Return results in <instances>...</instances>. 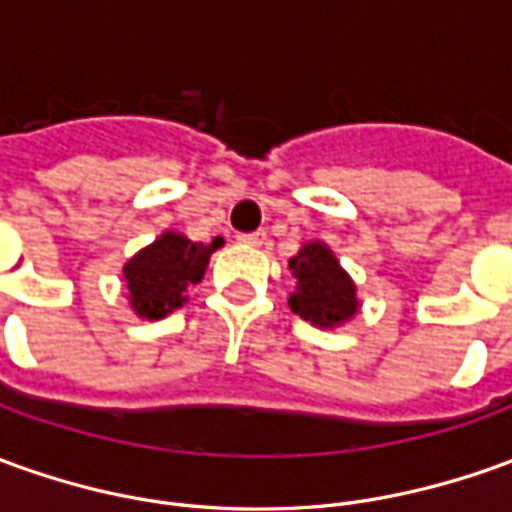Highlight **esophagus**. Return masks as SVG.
Segmentation results:
<instances>
[{
    "label": "esophagus",
    "instance_id": "esophagus-1",
    "mask_svg": "<svg viewBox=\"0 0 512 512\" xmlns=\"http://www.w3.org/2000/svg\"><path fill=\"white\" fill-rule=\"evenodd\" d=\"M267 234L264 231H253V234H239L236 236V242H242V245H250V248H259Z\"/></svg>",
    "mask_w": 512,
    "mask_h": 512
}]
</instances>
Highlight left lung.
Segmentation results:
<instances>
[{"label":"left lung","mask_w":512,"mask_h":512,"mask_svg":"<svg viewBox=\"0 0 512 512\" xmlns=\"http://www.w3.org/2000/svg\"><path fill=\"white\" fill-rule=\"evenodd\" d=\"M295 290L290 292V309L317 329H340L351 323L359 312L357 284L345 273L334 250L312 239L290 259Z\"/></svg>","instance_id":"1"}]
</instances>
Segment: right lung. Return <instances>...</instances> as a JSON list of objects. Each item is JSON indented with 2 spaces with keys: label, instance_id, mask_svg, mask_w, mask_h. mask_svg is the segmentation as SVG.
Instances as JSON below:
<instances>
[{
  "label": "right lung",
  "instance_id": "1",
  "mask_svg": "<svg viewBox=\"0 0 512 512\" xmlns=\"http://www.w3.org/2000/svg\"><path fill=\"white\" fill-rule=\"evenodd\" d=\"M222 248V239L192 242L181 231H164L153 242L133 253L125 267V290L130 309L142 320H161L189 301L186 290L206 276L211 253Z\"/></svg>",
  "mask_w": 512,
  "mask_h": 512
}]
</instances>
